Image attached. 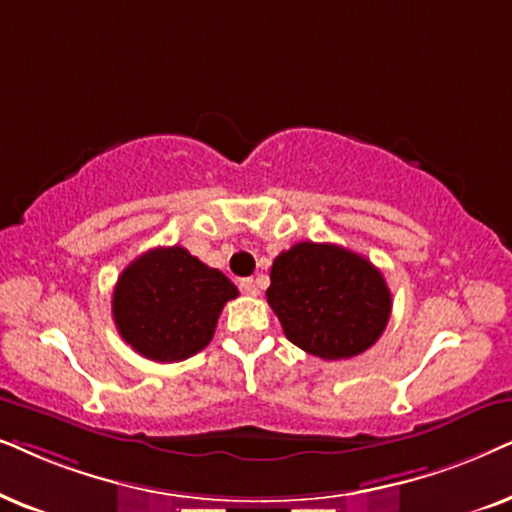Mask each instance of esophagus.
Segmentation results:
<instances>
[{
  "instance_id": "34e87169",
  "label": "esophagus",
  "mask_w": 512,
  "mask_h": 512,
  "mask_svg": "<svg viewBox=\"0 0 512 512\" xmlns=\"http://www.w3.org/2000/svg\"><path fill=\"white\" fill-rule=\"evenodd\" d=\"M238 288H241L243 295H260V285H257L255 278H241V283H238Z\"/></svg>"
}]
</instances>
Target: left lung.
<instances>
[{
  "mask_svg": "<svg viewBox=\"0 0 512 512\" xmlns=\"http://www.w3.org/2000/svg\"><path fill=\"white\" fill-rule=\"evenodd\" d=\"M267 302L285 337L323 360H346L374 346L391 318L381 271L335 243H297L271 267Z\"/></svg>",
  "mask_w": 512,
  "mask_h": 512,
  "instance_id": "obj_1",
  "label": "left lung"
}]
</instances>
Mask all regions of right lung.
Returning a JSON list of instances; mask_svg holds the SVG:
<instances>
[{"instance_id": "add662e5", "label": "right lung", "mask_w": 512, "mask_h": 512, "mask_svg": "<svg viewBox=\"0 0 512 512\" xmlns=\"http://www.w3.org/2000/svg\"><path fill=\"white\" fill-rule=\"evenodd\" d=\"M236 285L182 245L142 252L121 271L112 316L126 344L154 363H177L206 349Z\"/></svg>"}]
</instances>
